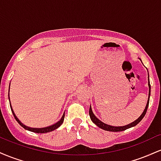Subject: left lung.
Wrapping results in <instances>:
<instances>
[{
    "label": "left lung",
    "mask_w": 161,
    "mask_h": 161,
    "mask_svg": "<svg viewBox=\"0 0 161 161\" xmlns=\"http://www.w3.org/2000/svg\"><path fill=\"white\" fill-rule=\"evenodd\" d=\"M148 86H149L148 100H147V105H146L145 110H144V112L142 113V115L140 116L139 117H138L136 121H134L133 123H130V124H128V125H124V126H112V125L105 124V123H102V122H101V120H99V119H97V117H96V116H95V114H94L93 112H92L91 106H90V108H89V116H90V118H91L92 121L93 122V123H95V125H97V126L100 127V128H101V129H104V130H107V131H110V132H120V131H124V130H125V129H129V128H131V127L136 125L138 123H139L140 121L142 120V119H143L144 116H145L146 112H147V107H148V104H149V97H150V95H151V85H150V82H149V78H148Z\"/></svg>",
    "instance_id": "left-lung-1"
}]
</instances>
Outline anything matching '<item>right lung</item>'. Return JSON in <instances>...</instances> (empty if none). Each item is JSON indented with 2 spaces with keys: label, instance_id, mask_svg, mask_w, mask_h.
Listing matches in <instances>:
<instances>
[{
  "label": "right lung",
  "instance_id": "obj_1",
  "mask_svg": "<svg viewBox=\"0 0 161 161\" xmlns=\"http://www.w3.org/2000/svg\"><path fill=\"white\" fill-rule=\"evenodd\" d=\"M9 91H10V88H9ZM9 100H10V97H9ZM10 108H11V110H12V113L13 114H14V118L16 119V120L18 122V123L21 125L22 127H23L25 129H27V130L29 131H31V132H36V133H46V132H51V131L54 130V129H56L58 128L59 126H60V125L62 124L63 123H64V116H65V114H63V116L61 117V119H60V121L57 122V123H55V124H53L52 125H51V126H47V127H45V128H40V129H36V128H30V127H27L26 125H23V123L20 122L19 119H18V118L16 117L15 114H14V110H13L12 109V107H11V104H10Z\"/></svg>",
  "mask_w": 161,
  "mask_h": 161
}]
</instances>
